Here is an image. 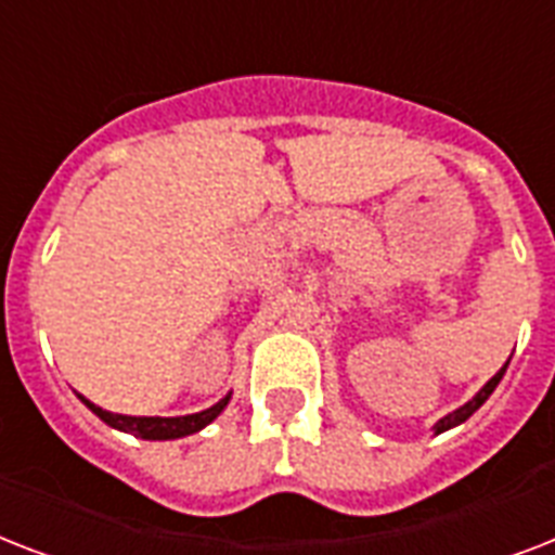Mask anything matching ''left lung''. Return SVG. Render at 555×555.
<instances>
[{"mask_svg": "<svg viewBox=\"0 0 555 555\" xmlns=\"http://www.w3.org/2000/svg\"><path fill=\"white\" fill-rule=\"evenodd\" d=\"M504 371H507V365H504V369H501L499 374H495V377H492L490 383H487V386H483L481 391H478V395L473 397V400H469V403H464V405H461V409H455V412H452V414H447V417H440V421L435 423V435L452 429V426H457V423H464L466 417H469V414L478 412V409H481V405H483V400H487V397H490L492 391H495V386H499L501 377H504Z\"/></svg>", "mask_w": 555, "mask_h": 555, "instance_id": "1", "label": "left lung"}]
</instances>
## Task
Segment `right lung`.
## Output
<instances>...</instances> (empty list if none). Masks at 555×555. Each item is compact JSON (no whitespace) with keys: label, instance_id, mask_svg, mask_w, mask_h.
Wrapping results in <instances>:
<instances>
[{"label":"right lung","instance_id":"obj_1","mask_svg":"<svg viewBox=\"0 0 555 555\" xmlns=\"http://www.w3.org/2000/svg\"><path fill=\"white\" fill-rule=\"evenodd\" d=\"M80 400L89 405L91 412L98 414L100 421H106L108 426H115V429L132 431V435H138V438H143V440H172V438H184V435H192V431L204 429L207 423L216 421L218 414H221V409L230 403V395H227L224 400H218L216 405H209L207 412L186 414V417H129V414L106 412V409H100V405H94L82 395H80Z\"/></svg>","mask_w":555,"mask_h":555}]
</instances>
